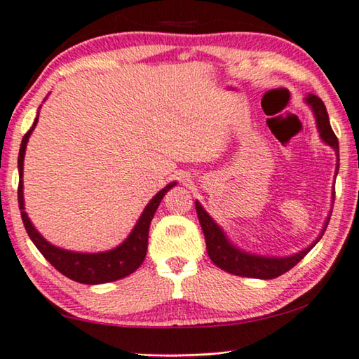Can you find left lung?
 Returning a JSON list of instances; mask_svg holds the SVG:
<instances>
[{"instance_id":"8db88e82","label":"left lung","mask_w":359,"mask_h":359,"mask_svg":"<svg viewBox=\"0 0 359 359\" xmlns=\"http://www.w3.org/2000/svg\"><path fill=\"white\" fill-rule=\"evenodd\" d=\"M306 103L311 106L314 111V116H316L320 138H323L327 145L332 147L337 151V156H339V140H337L332 127H330L329 114L323 103V100L318 98L316 95H308ZM337 172H339V164H337ZM195 206H196V214H198V219H200L203 233H205L206 250L211 261L217 267H221L222 271H227L235 276L253 277V279H276V277H279L282 274H285L287 271H290L293 266H297L299 261H302L304 256L311 251L314 245L318 243L316 242L314 245H311V247H308L306 250L299 251V253L293 256H288V258H264V256L243 253L242 250L232 247V245L227 242L226 235H224V232L219 229L217 224L210 217V214L203 210L200 203L196 201ZM329 219L327 222H325V227H327ZM325 227L323 233L325 232ZM323 233H320V237H323Z\"/></svg>"}]
</instances>
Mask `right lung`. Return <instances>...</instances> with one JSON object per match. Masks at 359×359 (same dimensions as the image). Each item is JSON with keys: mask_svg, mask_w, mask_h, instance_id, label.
Masks as SVG:
<instances>
[{"mask_svg": "<svg viewBox=\"0 0 359 359\" xmlns=\"http://www.w3.org/2000/svg\"><path fill=\"white\" fill-rule=\"evenodd\" d=\"M36 121H34V126L30 127V130L25 133L20 143L19 149V189H18V200L20 208V216H22V222L27 233L32 242L35 243V247L39 248L40 253L45 256L46 261H50L53 267H56L62 276L69 277V279L76 280L79 283H87V285H96V283H106L112 280H119L122 277L132 274L133 271H137L140 264L143 263L147 256L148 248V231L151 219L156 212L159 203H161L163 196L168 194L169 189H172L175 185L169 184L165 185L161 191H158L156 196H153V200L148 203L145 211L138 219L137 226L133 227L132 233L128 235L127 240L119 247L104 251V253H74V251H67L62 248H56L55 245L48 243L41 235L35 231V227L32 226L30 219L27 217L24 211V195H22V170H24V156H25V147L29 142V137L32 130L36 126Z\"/></svg>", "mask_w": 359, "mask_h": 359, "instance_id": "1", "label": "right lung"}]
</instances>
